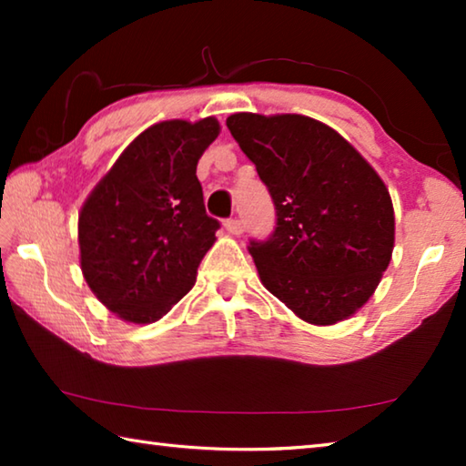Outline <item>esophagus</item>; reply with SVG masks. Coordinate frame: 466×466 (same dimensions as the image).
Returning <instances> with one entry per match:
<instances>
[{
    "instance_id": "34e87169",
    "label": "esophagus",
    "mask_w": 466,
    "mask_h": 466,
    "mask_svg": "<svg viewBox=\"0 0 466 466\" xmlns=\"http://www.w3.org/2000/svg\"><path fill=\"white\" fill-rule=\"evenodd\" d=\"M224 228L230 234H234V236H238V234H242V230H244V226H242V222L240 219H226L224 222Z\"/></svg>"
}]
</instances>
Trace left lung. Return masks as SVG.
<instances>
[{"label": "left lung", "instance_id": "left-lung-1", "mask_svg": "<svg viewBox=\"0 0 466 466\" xmlns=\"http://www.w3.org/2000/svg\"><path fill=\"white\" fill-rule=\"evenodd\" d=\"M226 125L278 211L271 238L248 247L258 279L304 322L350 319L392 257L384 180L350 141L310 116L234 113Z\"/></svg>", "mask_w": 466, "mask_h": 466}]
</instances>
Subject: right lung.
Segmentation results:
<instances>
[{
	"label": "right lung",
	"mask_w": 466,
	"mask_h": 466,
	"mask_svg": "<svg viewBox=\"0 0 466 466\" xmlns=\"http://www.w3.org/2000/svg\"><path fill=\"white\" fill-rule=\"evenodd\" d=\"M218 136L216 116L156 123L86 197L77 218L84 279L121 320H160L195 286L219 228L205 214L197 162Z\"/></svg>",
	"instance_id": "right-lung-1"
}]
</instances>
